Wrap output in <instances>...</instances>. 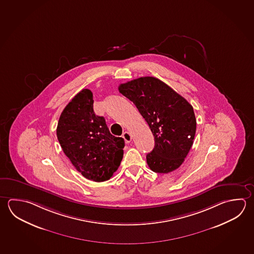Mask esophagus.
Returning <instances> with one entry per match:
<instances>
[{
	"mask_svg": "<svg viewBox=\"0 0 254 254\" xmlns=\"http://www.w3.org/2000/svg\"><path fill=\"white\" fill-rule=\"evenodd\" d=\"M123 138H125L126 143H129L131 141V134L128 132V131H125L123 134Z\"/></svg>",
	"mask_w": 254,
	"mask_h": 254,
	"instance_id": "esophagus-1",
	"label": "esophagus"
}]
</instances>
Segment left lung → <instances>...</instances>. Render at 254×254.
Segmentation results:
<instances>
[{"label": "left lung", "instance_id": "obj_1", "mask_svg": "<svg viewBox=\"0 0 254 254\" xmlns=\"http://www.w3.org/2000/svg\"><path fill=\"white\" fill-rule=\"evenodd\" d=\"M119 92L133 102L148 123L155 147L147 155L149 168L167 174L185 161L193 144L196 118L189 102L154 77H140L121 84Z\"/></svg>", "mask_w": 254, "mask_h": 254}]
</instances>
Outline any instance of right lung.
Here are the masks:
<instances>
[{
  "label": "right lung",
  "instance_id": "1",
  "mask_svg": "<svg viewBox=\"0 0 254 254\" xmlns=\"http://www.w3.org/2000/svg\"><path fill=\"white\" fill-rule=\"evenodd\" d=\"M93 94L85 88L61 114L56 134L71 164L88 180L110 179L124 157L125 139L110 133L103 116L93 110Z\"/></svg>",
  "mask_w": 254,
  "mask_h": 254
}]
</instances>
